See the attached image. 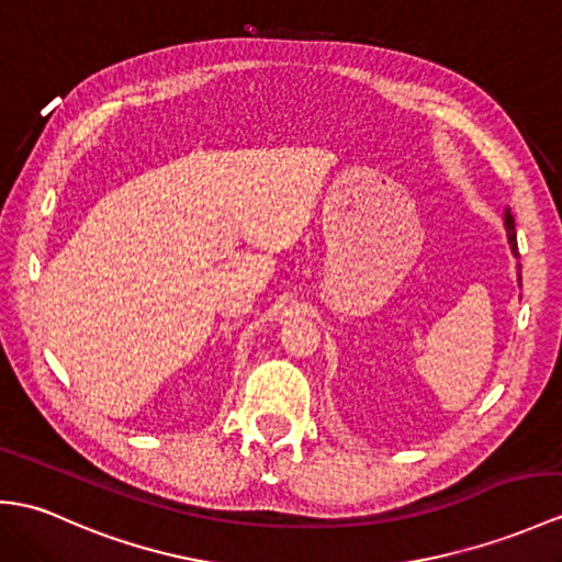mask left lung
<instances>
[{"label": "left lung", "instance_id": "obj_1", "mask_svg": "<svg viewBox=\"0 0 562 562\" xmlns=\"http://www.w3.org/2000/svg\"><path fill=\"white\" fill-rule=\"evenodd\" d=\"M503 220H505V229H507V241H510V249H513V254L515 256H519V249H517V232H515V217H513V213L510 211H505V215H503ZM517 278H519V286H521V266H517Z\"/></svg>", "mask_w": 562, "mask_h": 562}]
</instances>
